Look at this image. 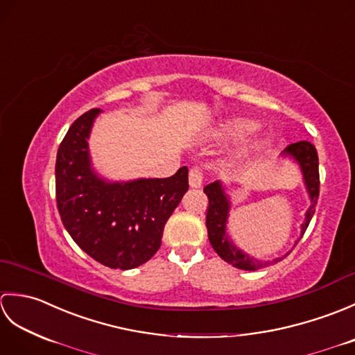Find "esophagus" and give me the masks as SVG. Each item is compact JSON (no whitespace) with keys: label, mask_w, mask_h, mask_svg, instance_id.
I'll list each match as a JSON object with an SVG mask.
<instances>
[{"label":"esophagus","mask_w":355,"mask_h":355,"mask_svg":"<svg viewBox=\"0 0 355 355\" xmlns=\"http://www.w3.org/2000/svg\"><path fill=\"white\" fill-rule=\"evenodd\" d=\"M202 183V171L200 168H192L189 171V184L193 189H197Z\"/></svg>","instance_id":"34e87169"}]
</instances>
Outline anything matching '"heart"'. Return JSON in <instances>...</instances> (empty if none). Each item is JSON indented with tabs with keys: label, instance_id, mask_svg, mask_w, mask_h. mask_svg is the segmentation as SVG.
I'll return each instance as SVG.
<instances>
[{
	"label": "heart",
	"instance_id": "obj_1",
	"mask_svg": "<svg viewBox=\"0 0 355 355\" xmlns=\"http://www.w3.org/2000/svg\"><path fill=\"white\" fill-rule=\"evenodd\" d=\"M256 131H258V123H254L253 120L232 119L218 130V137L230 141H238L250 137Z\"/></svg>",
	"mask_w": 355,
	"mask_h": 355
}]
</instances>
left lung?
Returning <instances> with one entry per match:
<instances>
[{
    "label": "left lung",
    "mask_w": 355,
    "mask_h": 355,
    "mask_svg": "<svg viewBox=\"0 0 355 355\" xmlns=\"http://www.w3.org/2000/svg\"><path fill=\"white\" fill-rule=\"evenodd\" d=\"M284 153L294 157L299 162L300 168H302V172H304L308 193H310L311 201H313L311 207L308 209V212L305 215V223L302 224V236H304L308 224H310L311 218L315 212V206H318V200H319V192H320L319 155L313 143L306 140L291 143V145L286 146ZM202 191H205L209 200V206L206 210V227H207L209 241L210 244H212L214 250L220 254V258L224 259L225 262L232 263L233 267H238L241 270H256V268H262L268 266L270 262H261L241 252L239 248H236V245L229 239V236L225 235V223H227V215H229V200L224 195L220 182L207 184ZM299 241H296V244ZM281 259L284 258H279L275 262Z\"/></svg>",
    "instance_id": "8db88e82"
}]
</instances>
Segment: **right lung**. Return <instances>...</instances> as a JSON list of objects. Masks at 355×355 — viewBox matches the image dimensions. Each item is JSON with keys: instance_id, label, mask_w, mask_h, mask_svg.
Returning <instances> with one entry per match:
<instances>
[{"instance_id": "right-lung-1", "label": "right lung", "mask_w": 355, "mask_h": 355, "mask_svg": "<svg viewBox=\"0 0 355 355\" xmlns=\"http://www.w3.org/2000/svg\"><path fill=\"white\" fill-rule=\"evenodd\" d=\"M99 108L67 131L56 155V205L67 232L105 267L130 270L162 245L164 224L189 189L187 168L172 177L107 183L92 171L87 139Z\"/></svg>"}]
</instances>
